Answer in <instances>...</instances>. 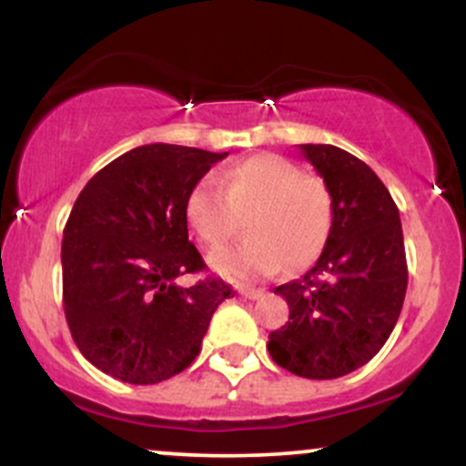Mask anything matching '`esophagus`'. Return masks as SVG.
<instances>
[{"label":"esophagus","mask_w":466,"mask_h":466,"mask_svg":"<svg viewBox=\"0 0 466 466\" xmlns=\"http://www.w3.org/2000/svg\"><path fill=\"white\" fill-rule=\"evenodd\" d=\"M238 293L243 298H248V300H258V298H263V291L260 289H249V287H240Z\"/></svg>","instance_id":"esophagus-1"}]
</instances>
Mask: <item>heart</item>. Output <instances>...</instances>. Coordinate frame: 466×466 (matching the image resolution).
<instances>
[{"label": "heart", "mask_w": 466, "mask_h": 466, "mask_svg": "<svg viewBox=\"0 0 466 466\" xmlns=\"http://www.w3.org/2000/svg\"><path fill=\"white\" fill-rule=\"evenodd\" d=\"M186 217L210 249L226 245L248 223V238L215 251L210 265L237 282L276 274L287 263L302 269L318 260L333 229L329 184L274 153L229 166L217 177H201L186 199Z\"/></svg>", "instance_id": "b5f03b06"}]
</instances>
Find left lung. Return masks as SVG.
Wrapping results in <instances>:
<instances>
[{"label": "left lung", "instance_id": "8db88e82", "mask_svg": "<svg viewBox=\"0 0 466 466\" xmlns=\"http://www.w3.org/2000/svg\"><path fill=\"white\" fill-rule=\"evenodd\" d=\"M333 195V229L318 263L280 285L289 322L267 350L307 379L344 377L386 344L408 289L399 208L368 164L333 144H300Z\"/></svg>", "mask_w": 466, "mask_h": 466}]
</instances>
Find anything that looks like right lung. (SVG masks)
Returning <instances> with one entry per match:
<instances>
[{
	"instance_id": "right-lung-1",
	"label": "right lung",
	"mask_w": 466,
	"mask_h": 466,
	"mask_svg": "<svg viewBox=\"0 0 466 466\" xmlns=\"http://www.w3.org/2000/svg\"><path fill=\"white\" fill-rule=\"evenodd\" d=\"M228 153L144 144L80 190L63 229V309L78 350L133 386L166 381L195 361L212 313L232 287L208 276L188 240L186 199Z\"/></svg>"
}]
</instances>
